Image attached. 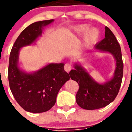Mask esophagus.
<instances>
[{"label":"esophagus","instance_id":"esophagus-1","mask_svg":"<svg viewBox=\"0 0 132 132\" xmlns=\"http://www.w3.org/2000/svg\"><path fill=\"white\" fill-rule=\"evenodd\" d=\"M64 70L66 71H67V72H69V71L71 70V65L70 64H66L64 65Z\"/></svg>","mask_w":132,"mask_h":132}]
</instances>
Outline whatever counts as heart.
I'll return each instance as SVG.
<instances>
[{"label":"heart","instance_id":"b5f03b06","mask_svg":"<svg viewBox=\"0 0 132 132\" xmlns=\"http://www.w3.org/2000/svg\"><path fill=\"white\" fill-rule=\"evenodd\" d=\"M89 27L86 25H81L74 28V31L77 34H84L89 30ZM99 38V32L95 29H93L88 32L85 38L86 45H91L94 43Z\"/></svg>","mask_w":132,"mask_h":132}]
</instances>
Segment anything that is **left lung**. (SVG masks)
I'll return each instance as SVG.
<instances>
[{
  "label": "left lung",
  "mask_w": 132,
  "mask_h": 132,
  "mask_svg": "<svg viewBox=\"0 0 132 132\" xmlns=\"http://www.w3.org/2000/svg\"><path fill=\"white\" fill-rule=\"evenodd\" d=\"M105 38L97 43L95 49L112 54L116 61L114 76L104 84L98 83L79 64L74 65L70 72V77L78 83L79 88L76 94L78 106L86 110H94L108 105L115 100L119 93L123 75V62L120 45L112 32L105 27Z\"/></svg>",
  "instance_id": "left-lung-1"
}]
</instances>
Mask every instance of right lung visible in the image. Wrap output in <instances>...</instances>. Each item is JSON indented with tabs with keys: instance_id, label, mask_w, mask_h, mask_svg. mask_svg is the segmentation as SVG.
<instances>
[{
	"instance_id": "add662e5",
	"label": "right lung",
	"mask_w": 132,
	"mask_h": 132,
	"mask_svg": "<svg viewBox=\"0 0 132 132\" xmlns=\"http://www.w3.org/2000/svg\"><path fill=\"white\" fill-rule=\"evenodd\" d=\"M54 20L34 22L26 27L17 38L10 53L8 67L9 87L17 103L32 113L48 111L55 105L60 89L70 75L64 63L49 64L33 73H27L18 66L20 49L33 43L41 36L43 27Z\"/></svg>"
}]
</instances>
